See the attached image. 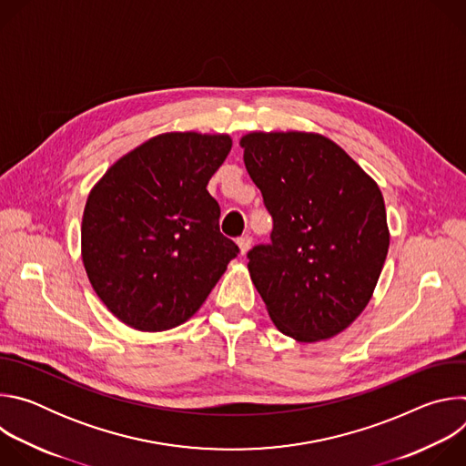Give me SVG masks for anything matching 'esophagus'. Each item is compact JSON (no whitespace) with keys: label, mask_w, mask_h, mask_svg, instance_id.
Wrapping results in <instances>:
<instances>
[{"label":"esophagus","mask_w":466,"mask_h":466,"mask_svg":"<svg viewBox=\"0 0 466 466\" xmlns=\"http://www.w3.org/2000/svg\"><path fill=\"white\" fill-rule=\"evenodd\" d=\"M250 245H252V238H250L248 234H243V236L238 238V247H239V254H241V256L247 254V250L250 248Z\"/></svg>","instance_id":"obj_1"}]
</instances>
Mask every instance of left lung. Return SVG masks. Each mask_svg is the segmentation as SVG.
<instances>
[{"instance_id":"8db88e82","label":"left lung","mask_w":466,"mask_h":466,"mask_svg":"<svg viewBox=\"0 0 466 466\" xmlns=\"http://www.w3.org/2000/svg\"><path fill=\"white\" fill-rule=\"evenodd\" d=\"M245 167L273 218L248 273L269 317L299 343L338 336L369 304L389 250L383 195L315 132H248Z\"/></svg>"}]
</instances>
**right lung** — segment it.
Here are the masks:
<instances>
[{"label": "right lung", "instance_id": "1", "mask_svg": "<svg viewBox=\"0 0 466 466\" xmlns=\"http://www.w3.org/2000/svg\"><path fill=\"white\" fill-rule=\"evenodd\" d=\"M230 147L228 135L166 132L121 157L92 187L83 263L97 297L127 326L164 331L186 322L238 256L207 189Z\"/></svg>", "mask_w": 466, "mask_h": 466}]
</instances>
